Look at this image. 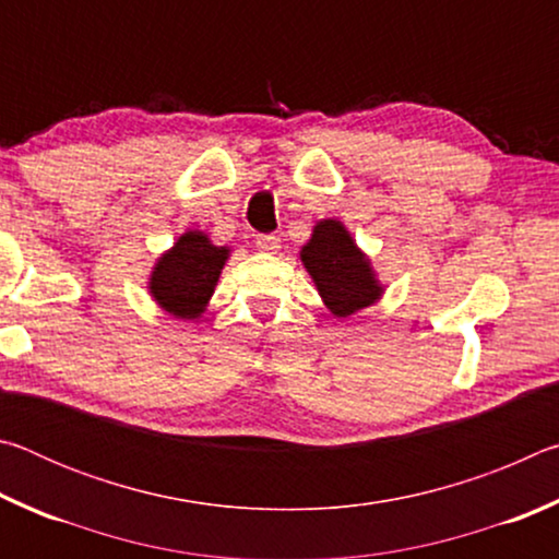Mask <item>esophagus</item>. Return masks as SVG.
Here are the masks:
<instances>
[{
    "label": "esophagus",
    "instance_id": "obj_1",
    "mask_svg": "<svg viewBox=\"0 0 559 559\" xmlns=\"http://www.w3.org/2000/svg\"><path fill=\"white\" fill-rule=\"evenodd\" d=\"M257 249L263 253H278L281 239L276 234H259L257 236Z\"/></svg>",
    "mask_w": 559,
    "mask_h": 559
}]
</instances>
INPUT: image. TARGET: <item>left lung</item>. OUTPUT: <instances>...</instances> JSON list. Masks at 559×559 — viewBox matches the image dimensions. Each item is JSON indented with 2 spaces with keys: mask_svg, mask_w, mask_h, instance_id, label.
<instances>
[{
  "mask_svg": "<svg viewBox=\"0 0 559 559\" xmlns=\"http://www.w3.org/2000/svg\"><path fill=\"white\" fill-rule=\"evenodd\" d=\"M300 259L335 316H353L380 298L382 288L370 271V263L349 239L345 226L325 219L316 226L313 239L302 246Z\"/></svg>",
  "mask_w": 559,
  "mask_h": 559,
  "instance_id": "1",
  "label": "left lung"
}]
</instances>
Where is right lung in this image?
I'll return each instance as SVG.
<instances>
[{"label": "right lung", "mask_w": 559, "mask_h": 559, "mask_svg": "<svg viewBox=\"0 0 559 559\" xmlns=\"http://www.w3.org/2000/svg\"><path fill=\"white\" fill-rule=\"evenodd\" d=\"M229 251L214 246L202 231H187L173 251L157 261L150 290L167 313L197 318L212 298Z\"/></svg>", "instance_id": "obj_1"}]
</instances>
